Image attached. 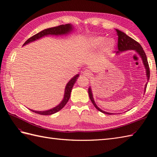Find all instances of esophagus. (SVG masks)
Returning a JSON list of instances; mask_svg holds the SVG:
<instances>
[{
  "label": "esophagus",
  "instance_id": "1",
  "mask_svg": "<svg viewBox=\"0 0 157 157\" xmlns=\"http://www.w3.org/2000/svg\"><path fill=\"white\" fill-rule=\"evenodd\" d=\"M91 75H92L91 72H90L89 70H87V69L85 70L83 72V75L85 77H90V76H91Z\"/></svg>",
  "mask_w": 157,
  "mask_h": 157
}]
</instances>
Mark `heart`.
<instances>
[{
  "label": "heart",
  "mask_w": 157,
  "mask_h": 157,
  "mask_svg": "<svg viewBox=\"0 0 157 157\" xmlns=\"http://www.w3.org/2000/svg\"><path fill=\"white\" fill-rule=\"evenodd\" d=\"M115 46V39L110 38L106 39L105 37L98 36L90 38L86 43V48L90 50H96L101 46V52L107 54L111 52Z\"/></svg>",
  "instance_id": "obj_1"
}]
</instances>
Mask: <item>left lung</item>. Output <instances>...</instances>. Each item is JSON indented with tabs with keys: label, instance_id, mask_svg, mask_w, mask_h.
<instances>
[{
	"label": "left lung",
	"instance_id": "1",
	"mask_svg": "<svg viewBox=\"0 0 157 157\" xmlns=\"http://www.w3.org/2000/svg\"><path fill=\"white\" fill-rule=\"evenodd\" d=\"M115 30H116V32H117V35H118V51H117V53L118 54L121 52L130 50H136V52L140 56L142 60H143V63H144V65L145 69H146V75H147V81H148V80H149V77H150L149 66L148 61H147L146 54L145 53L143 48H142L141 46L138 43V42L133 39H132V38L130 37L129 36H128L126 34H125L124 33H123L118 29H115ZM147 85V83H146V84H145V92L146 90ZM88 94H89V97H90V100H91V101L92 102L94 107H96L98 111H99L101 113H105V114H107V115H112V113L102 111L101 109H100L97 106L96 103H95V101L94 100L92 90L90 87H89V88H88Z\"/></svg>",
	"mask_w": 157,
	"mask_h": 157
}]
</instances>
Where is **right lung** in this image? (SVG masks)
I'll return each mask as SVG.
<instances>
[{
  "instance_id": "1",
  "label": "right lung",
  "mask_w": 157,
  "mask_h": 157,
  "mask_svg": "<svg viewBox=\"0 0 157 157\" xmlns=\"http://www.w3.org/2000/svg\"><path fill=\"white\" fill-rule=\"evenodd\" d=\"M72 29H73L72 25H71V24L61 25L57 26V27L48 28V29H46L42 31L39 32V33H37V34L30 37L29 39L25 41V42L24 44H23V46H24V45H25L28 43H29V42H33V41H35L37 39H40V38H42V36H47V35H59L67 34V33H69L71 31H72ZM78 77H79L78 74L76 75L74 77H73L69 80V82L67 84V85H66L65 89L64 98L63 99V100L61 101V102L59 104L58 106L55 107L53 109H50V110L44 111H33V110H31V109H30V110L33 112H34V113H37V114H39V115H52V114L56 113L57 112H58L59 111H60L61 109H62L66 105V103H67V101H69V99L70 98V96H71V90H72L73 85L75 84V82L77 81V79L78 78Z\"/></svg>"
}]
</instances>
